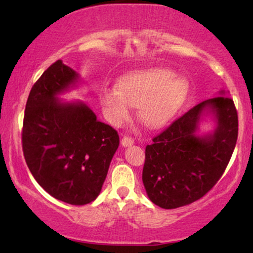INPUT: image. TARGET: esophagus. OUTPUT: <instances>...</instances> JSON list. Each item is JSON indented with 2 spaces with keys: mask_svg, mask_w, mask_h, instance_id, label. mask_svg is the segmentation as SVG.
<instances>
[{
  "mask_svg": "<svg viewBox=\"0 0 253 253\" xmlns=\"http://www.w3.org/2000/svg\"><path fill=\"white\" fill-rule=\"evenodd\" d=\"M134 143L133 138L130 137V136H124L122 138V140H121V144H122V146L124 147H127V146H131Z\"/></svg>",
  "mask_w": 253,
  "mask_h": 253,
  "instance_id": "1",
  "label": "esophagus"
}]
</instances>
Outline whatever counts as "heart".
Returning <instances> with one entry per match:
<instances>
[{
	"label": "heart",
	"instance_id": "heart-1",
	"mask_svg": "<svg viewBox=\"0 0 253 253\" xmlns=\"http://www.w3.org/2000/svg\"><path fill=\"white\" fill-rule=\"evenodd\" d=\"M188 91L185 78L176 77L168 69L154 68L124 76L117 88H103L101 101L113 123L127 119L133 106L139 107V117L145 126L160 127L177 113Z\"/></svg>",
	"mask_w": 253,
	"mask_h": 253
}]
</instances>
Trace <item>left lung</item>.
Wrapping results in <instances>:
<instances>
[{
  "label": "left lung",
  "instance_id": "obj_1",
  "mask_svg": "<svg viewBox=\"0 0 253 253\" xmlns=\"http://www.w3.org/2000/svg\"><path fill=\"white\" fill-rule=\"evenodd\" d=\"M205 112L214 116L217 127L213 134L197 136ZM237 134L236 107L224 91L175 120L145 148L143 183L151 202L171 210L205 196L226 170Z\"/></svg>",
  "mask_w": 253,
  "mask_h": 253
}]
</instances>
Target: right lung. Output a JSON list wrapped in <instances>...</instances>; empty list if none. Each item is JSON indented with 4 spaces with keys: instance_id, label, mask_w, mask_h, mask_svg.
Instances as JSON below:
<instances>
[{
    "instance_id": "add662e5",
    "label": "right lung",
    "mask_w": 253,
    "mask_h": 253,
    "mask_svg": "<svg viewBox=\"0 0 253 253\" xmlns=\"http://www.w3.org/2000/svg\"><path fill=\"white\" fill-rule=\"evenodd\" d=\"M79 76L58 60L32 86L24 115L23 153L31 174L51 197L85 205L101 191L120 137L99 122L84 102H63L58 94Z\"/></svg>"
}]
</instances>
